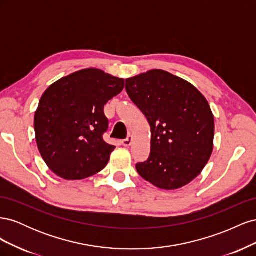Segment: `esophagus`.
<instances>
[{"label":"esophagus","mask_w":256,"mask_h":256,"mask_svg":"<svg viewBox=\"0 0 256 256\" xmlns=\"http://www.w3.org/2000/svg\"><path fill=\"white\" fill-rule=\"evenodd\" d=\"M122 143L125 147H129L131 144H132V136H129L127 138H125V140H122Z\"/></svg>","instance_id":"34e87169"}]
</instances>
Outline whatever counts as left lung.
<instances>
[{
    "label": "left lung",
    "instance_id": "1",
    "mask_svg": "<svg viewBox=\"0 0 256 256\" xmlns=\"http://www.w3.org/2000/svg\"><path fill=\"white\" fill-rule=\"evenodd\" d=\"M126 90L152 129L150 157L136 164L138 173L164 190L192 182L214 148V120L205 97L189 82L160 69L127 79Z\"/></svg>",
    "mask_w": 256,
    "mask_h": 256
}]
</instances>
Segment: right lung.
<instances>
[{"mask_svg": "<svg viewBox=\"0 0 256 256\" xmlns=\"http://www.w3.org/2000/svg\"><path fill=\"white\" fill-rule=\"evenodd\" d=\"M124 85V79L90 68L60 79L44 92L34 128L38 150L54 174L76 180L104 168L115 146L104 140L109 127L104 108Z\"/></svg>", "mask_w": 256, "mask_h": 256, "instance_id": "1", "label": "right lung"}]
</instances>
